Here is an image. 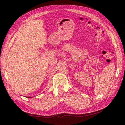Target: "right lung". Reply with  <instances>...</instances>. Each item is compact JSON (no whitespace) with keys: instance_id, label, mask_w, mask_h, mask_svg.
<instances>
[{"instance_id":"add662e5","label":"right lung","mask_w":125,"mask_h":125,"mask_svg":"<svg viewBox=\"0 0 125 125\" xmlns=\"http://www.w3.org/2000/svg\"><path fill=\"white\" fill-rule=\"evenodd\" d=\"M27 98H31V97H27Z\"/></svg>"}]
</instances>
